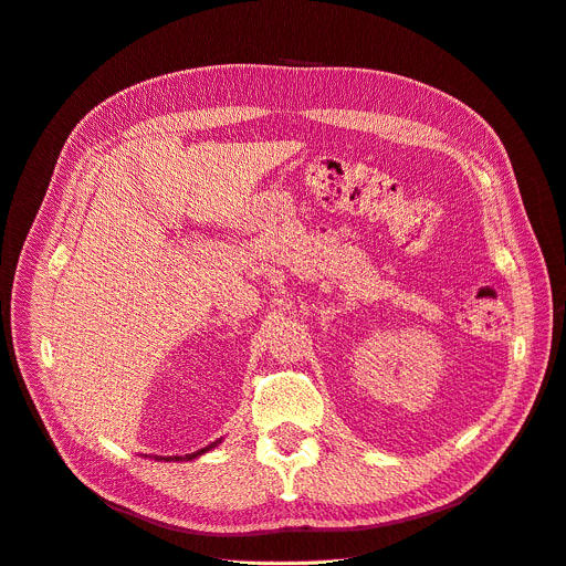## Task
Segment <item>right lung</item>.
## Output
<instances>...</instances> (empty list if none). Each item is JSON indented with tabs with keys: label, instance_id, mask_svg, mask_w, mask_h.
Segmentation results:
<instances>
[{
	"label": "right lung",
	"instance_id": "right-lung-1",
	"mask_svg": "<svg viewBox=\"0 0 566 566\" xmlns=\"http://www.w3.org/2000/svg\"><path fill=\"white\" fill-rule=\"evenodd\" d=\"M213 444H208V448H203V450H199V452H192V454H186V459H195V457H199V454H203L206 450H211ZM174 459H178V457H174Z\"/></svg>",
	"mask_w": 566,
	"mask_h": 566
}]
</instances>
